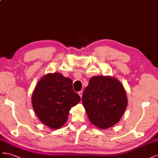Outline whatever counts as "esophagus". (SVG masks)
<instances>
[{
	"label": "esophagus",
	"instance_id": "1",
	"mask_svg": "<svg viewBox=\"0 0 158 158\" xmlns=\"http://www.w3.org/2000/svg\"><path fill=\"white\" fill-rule=\"evenodd\" d=\"M78 94H79V95L81 97H81H82V95H83V91H79V92L78 93Z\"/></svg>",
	"mask_w": 158,
	"mask_h": 158
}]
</instances>
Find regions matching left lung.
I'll return each instance as SVG.
<instances>
[{
    "label": "left lung",
    "mask_w": 158,
    "mask_h": 158,
    "mask_svg": "<svg viewBox=\"0 0 158 158\" xmlns=\"http://www.w3.org/2000/svg\"><path fill=\"white\" fill-rule=\"evenodd\" d=\"M83 105L91 123L107 129L120 121L128 105L123 84L111 76H94L82 96Z\"/></svg>",
    "instance_id": "1"
}]
</instances>
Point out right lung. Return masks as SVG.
Wrapping results in <instances>:
<instances>
[{
  "instance_id": "obj_1",
  "label": "right lung",
  "mask_w": 158,
  "mask_h": 158,
  "mask_svg": "<svg viewBox=\"0 0 158 158\" xmlns=\"http://www.w3.org/2000/svg\"><path fill=\"white\" fill-rule=\"evenodd\" d=\"M81 100L73 91V81L61 73H48L39 80L31 97L35 114L42 124L53 130L61 128L71 107Z\"/></svg>"
}]
</instances>
